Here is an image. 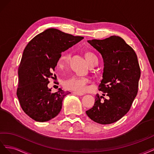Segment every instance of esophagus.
<instances>
[{"label": "esophagus", "mask_w": 154, "mask_h": 154, "mask_svg": "<svg viewBox=\"0 0 154 154\" xmlns=\"http://www.w3.org/2000/svg\"><path fill=\"white\" fill-rule=\"evenodd\" d=\"M73 94H75V95H79V96H81V95H84V94L80 93V92H73Z\"/></svg>", "instance_id": "obj_1"}]
</instances>
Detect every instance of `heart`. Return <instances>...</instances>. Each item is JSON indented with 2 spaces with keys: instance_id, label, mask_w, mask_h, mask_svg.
<instances>
[{
  "instance_id": "obj_1",
  "label": "heart",
  "mask_w": 154,
  "mask_h": 154,
  "mask_svg": "<svg viewBox=\"0 0 154 154\" xmlns=\"http://www.w3.org/2000/svg\"><path fill=\"white\" fill-rule=\"evenodd\" d=\"M85 58L90 65L93 64L95 60H97V57L93 53L88 51L85 53ZM70 59V54L68 52H65L61 55L57 61V66L63 68L68 65ZM90 82L89 79L86 77L73 76L68 79L64 81L63 85L66 89L77 92H84L86 91L87 85Z\"/></svg>"
}]
</instances>
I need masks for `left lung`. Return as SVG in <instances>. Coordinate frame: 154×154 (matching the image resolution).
<instances>
[{
	"instance_id": "8db88e82",
	"label": "left lung",
	"mask_w": 154,
	"mask_h": 154,
	"mask_svg": "<svg viewBox=\"0 0 154 154\" xmlns=\"http://www.w3.org/2000/svg\"><path fill=\"white\" fill-rule=\"evenodd\" d=\"M102 55L103 79L94 106L86 112L92 121L101 125L112 124L128 113L137 94L140 69L133 48L121 37L111 36L103 40L88 41ZM108 96L105 99L103 96ZM101 98L103 101H100Z\"/></svg>"
}]
</instances>
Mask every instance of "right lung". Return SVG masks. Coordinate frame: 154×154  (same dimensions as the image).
<instances>
[{
	"label": "right lung",
	"instance_id": "right-lung-1",
	"mask_svg": "<svg viewBox=\"0 0 154 154\" xmlns=\"http://www.w3.org/2000/svg\"><path fill=\"white\" fill-rule=\"evenodd\" d=\"M84 38L50 28L38 34L24 50L18 69L17 95L26 114L38 122L50 121L58 115L64 97L70 94L59 88L51 93L49 79L61 53Z\"/></svg>",
	"mask_w": 154,
	"mask_h": 154
}]
</instances>
